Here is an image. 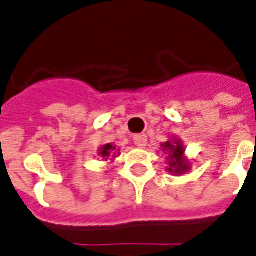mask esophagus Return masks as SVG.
Returning <instances> with one entry per match:
<instances>
[{
  "label": "esophagus",
  "instance_id": "34e87169",
  "mask_svg": "<svg viewBox=\"0 0 256 256\" xmlns=\"http://www.w3.org/2000/svg\"><path fill=\"white\" fill-rule=\"evenodd\" d=\"M134 143L138 147H144L147 144V136L144 134H139L134 136Z\"/></svg>",
  "mask_w": 256,
  "mask_h": 256
}]
</instances>
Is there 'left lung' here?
Returning <instances> with one entry per match:
<instances>
[{
  "mask_svg": "<svg viewBox=\"0 0 256 256\" xmlns=\"http://www.w3.org/2000/svg\"><path fill=\"white\" fill-rule=\"evenodd\" d=\"M163 146V151H168L170 152V168L168 171L176 175L184 174L189 170V164L186 163L184 159V146L182 144L180 140H174V142H166L162 144Z\"/></svg>",
  "mask_w": 256,
  "mask_h": 256,
  "instance_id": "obj_1",
  "label": "left lung"
}]
</instances>
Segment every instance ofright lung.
I'll use <instances>...</instances> for the list:
<instances>
[{
    "mask_svg": "<svg viewBox=\"0 0 256 256\" xmlns=\"http://www.w3.org/2000/svg\"><path fill=\"white\" fill-rule=\"evenodd\" d=\"M114 150H116V147L112 146V144H105V146H102L101 148H100V155L102 158H109V156H113L116 155V152H114ZM108 160V159H106Z\"/></svg>",
    "mask_w": 256,
    "mask_h": 256,
    "instance_id": "1",
    "label": "right lung"
}]
</instances>
